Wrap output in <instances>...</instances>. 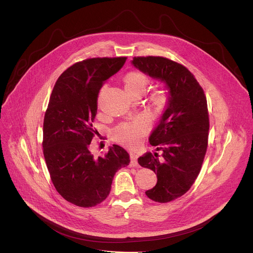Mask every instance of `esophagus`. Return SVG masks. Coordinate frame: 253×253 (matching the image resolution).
<instances>
[{
    "label": "esophagus",
    "mask_w": 253,
    "mask_h": 253,
    "mask_svg": "<svg viewBox=\"0 0 253 253\" xmlns=\"http://www.w3.org/2000/svg\"><path fill=\"white\" fill-rule=\"evenodd\" d=\"M137 159H138L137 154H135V153H131V154H130V165H131L132 167H137V166H138Z\"/></svg>",
    "instance_id": "obj_1"
}]
</instances>
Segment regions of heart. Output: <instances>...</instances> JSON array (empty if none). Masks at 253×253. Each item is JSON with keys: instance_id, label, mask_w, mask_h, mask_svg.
Returning a JSON list of instances; mask_svg holds the SVG:
<instances>
[{"instance_id": "obj_1", "label": "heart", "mask_w": 253, "mask_h": 253, "mask_svg": "<svg viewBox=\"0 0 253 253\" xmlns=\"http://www.w3.org/2000/svg\"><path fill=\"white\" fill-rule=\"evenodd\" d=\"M126 88L127 91L141 89L144 90L149 84V77L140 71H130L125 77ZM169 94L166 89L158 91L153 96V103L160 108L167 105ZM150 130V122L145 117H139L132 123H123L117 126L113 131V138L128 148H135L140 144Z\"/></svg>"}]
</instances>
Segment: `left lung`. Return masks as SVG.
<instances>
[{
	"label": "left lung",
	"instance_id": "8db88e82",
	"mask_svg": "<svg viewBox=\"0 0 253 253\" xmlns=\"http://www.w3.org/2000/svg\"><path fill=\"white\" fill-rule=\"evenodd\" d=\"M132 64L169 88V106L149 141L157 151L138 158V164L157 173V184L145 192L157 203L183 196L197 179L209 144L210 117L205 91L180 63L163 56H135Z\"/></svg>",
	"mask_w": 253,
	"mask_h": 253
}]
</instances>
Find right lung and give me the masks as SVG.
<instances>
[{
	"mask_svg": "<svg viewBox=\"0 0 253 253\" xmlns=\"http://www.w3.org/2000/svg\"><path fill=\"white\" fill-rule=\"evenodd\" d=\"M126 56L87 58L67 68L52 89L43 118L42 152L50 179L59 195L81 208H92L108 197L118 169L129 165L119 145L95 158L89 145L104 82L125 64Z\"/></svg>",
	"mask_w": 253,
	"mask_h": 253,
	"instance_id": "add662e5",
	"label": "right lung"
}]
</instances>
